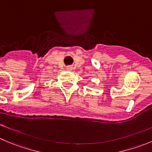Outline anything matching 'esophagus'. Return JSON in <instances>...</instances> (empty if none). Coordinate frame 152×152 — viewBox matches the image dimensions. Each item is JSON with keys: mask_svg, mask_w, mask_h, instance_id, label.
<instances>
[{"mask_svg": "<svg viewBox=\"0 0 152 152\" xmlns=\"http://www.w3.org/2000/svg\"><path fill=\"white\" fill-rule=\"evenodd\" d=\"M72 69H73V68H72V66H66V70H68V71H72Z\"/></svg>", "mask_w": 152, "mask_h": 152, "instance_id": "obj_1", "label": "esophagus"}]
</instances>
